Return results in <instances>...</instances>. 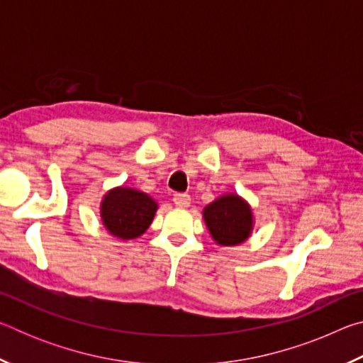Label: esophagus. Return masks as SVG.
I'll list each match as a JSON object with an SVG mask.
<instances>
[{"mask_svg": "<svg viewBox=\"0 0 363 363\" xmlns=\"http://www.w3.org/2000/svg\"><path fill=\"white\" fill-rule=\"evenodd\" d=\"M173 200H174V205L179 208H187L190 205V195L187 194H174Z\"/></svg>", "mask_w": 363, "mask_h": 363, "instance_id": "esophagus-1", "label": "esophagus"}]
</instances>
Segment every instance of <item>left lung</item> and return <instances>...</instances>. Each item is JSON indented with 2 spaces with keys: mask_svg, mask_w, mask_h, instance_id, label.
I'll return each mask as SVG.
<instances>
[{
  "mask_svg": "<svg viewBox=\"0 0 363 363\" xmlns=\"http://www.w3.org/2000/svg\"><path fill=\"white\" fill-rule=\"evenodd\" d=\"M214 242L224 247H232L247 240L253 229L251 208L238 195H224L208 205L203 211Z\"/></svg>",
  "mask_w": 363,
  "mask_h": 363,
  "instance_id": "8db88e82",
  "label": "left lung"
}]
</instances>
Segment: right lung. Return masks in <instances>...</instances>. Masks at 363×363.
Listing matches in <instances>:
<instances>
[{
  "instance_id": "right-lung-1",
  "label": "right lung",
  "mask_w": 363,
  "mask_h": 363,
  "mask_svg": "<svg viewBox=\"0 0 363 363\" xmlns=\"http://www.w3.org/2000/svg\"><path fill=\"white\" fill-rule=\"evenodd\" d=\"M157 211L155 200L140 190L116 187L104 196L101 216L112 235L131 240L147 230Z\"/></svg>"
}]
</instances>
